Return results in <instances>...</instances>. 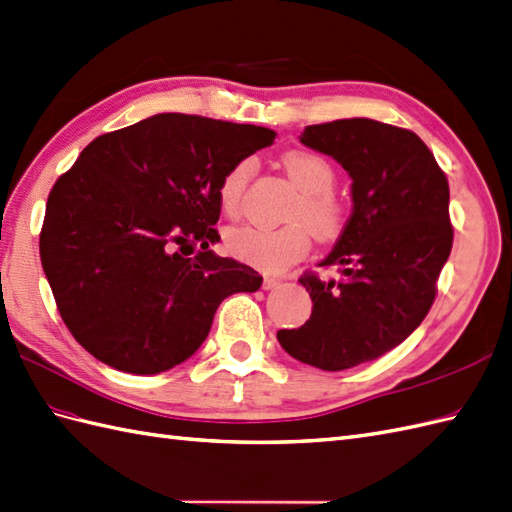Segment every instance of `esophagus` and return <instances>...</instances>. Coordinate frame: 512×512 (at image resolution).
Masks as SVG:
<instances>
[{
  "instance_id": "34e87169",
  "label": "esophagus",
  "mask_w": 512,
  "mask_h": 512,
  "mask_svg": "<svg viewBox=\"0 0 512 512\" xmlns=\"http://www.w3.org/2000/svg\"><path fill=\"white\" fill-rule=\"evenodd\" d=\"M278 284H280L278 278H269V276H267V278L263 280V289L269 291V289H273V286H278Z\"/></svg>"
}]
</instances>
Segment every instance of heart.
Listing matches in <instances>:
<instances>
[{
    "label": "heart",
    "instance_id": "heart-1",
    "mask_svg": "<svg viewBox=\"0 0 512 512\" xmlns=\"http://www.w3.org/2000/svg\"><path fill=\"white\" fill-rule=\"evenodd\" d=\"M282 167L302 195L286 213V226H232L226 230L223 243L228 254L241 263L278 273L302 260L310 249V232L319 241H332L345 230L347 204L332 189L336 184V169L321 154L293 149L282 156ZM252 176V160H239L232 165L219 182L217 199L228 217L239 215L243 195Z\"/></svg>",
    "mask_w": 512,
    "mask_h": 512
}]
</instances>
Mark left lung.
Listing matches in <instances>:
<instances>
[{"instance_id": "8db88e82", "label": "left lung", "mask_w": 512, "mask_h": 512, "mask_svg": "<svg viewBox=\"0 0 512 512\" xmlns=\"http://www.w3.org/2000/svg\"><path fill=\"white\" fill-rule=\"evenodd\" d=\"M299 141L350 173L354 210L319 265L339 267L341 278L306 271L299 282L313 313L278 341L306 365L341 371L380 358L426 319L454 241L450 184L428 145L389 123H317Z\"/></svg>"}]
</instances>
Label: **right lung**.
<instances>
[{"instance_id":"1","label":"right lung","mask_w":512,"mask_h":512,"mask_svg":"<svg viewBox=\"0 0 512 512\" xmlns=\"http://www.w3.org/2000/svg\"><path fill=\"white\" fill-rule=\"evenodd\" d=\"M273 136L162 112L82 149L49 191L39 247L58 313L86 352L139 376L167 371L197 352L223 299L260 289L258 271L210 245L223 173Z\"/></svg>"}]
</instances>
